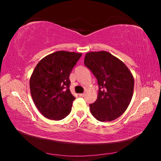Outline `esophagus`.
Listing matches in <instances>:
<instances>
[{
  "instance_id": "esophagus-1",
  "label": "esophagus",
  "mask_w": 161,
  "mask_h": 161,
  "mask_svg": "<svg viewBox=\"0 0 161 161\" xmlns=\"http://www.w3.org/2000/svg\"><path fill=\"white\" fill-rule=\"evenodd\" d=\"M84 95H85V94L83 93V94H79V96H80V97H84Z\"/></svg>"
}]
</instances>
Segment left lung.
Returning a JSON list of instances; mask_svg holds the SVG:
<instances>
[{
  "mask_svg": "<svg viewBox=\"0 0 161 161\" xmlns=\"http://www.w3.org/2000/svg\"><path fill=\"white\" fill-rule=\"evenodd\" d=\"M84 65L97 78V99L89 104L98 121H111L119 118L132 99L134 80L123 62L106 51L91 52L84 58Z\"/></svg>",
  "mask_w": 161,
  "mask_h": 161,
  "instance_id": "8db88e82",
  "label": "left lung"
}]
</instances>
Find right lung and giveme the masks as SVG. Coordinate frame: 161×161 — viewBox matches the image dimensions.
<instances>
[{"label": "right lung", "mask_w": 161, "mask_h": 161, "mask_svg": "<svg viewBox=\"0 0 161 161\" xmlns=\"http://www.w3.org/2000/svg\"><path fill=\"white\" fill-rule=\"evenodd\" d=\"M81 53L55 52L42 59L30 80L31 96L38 110L49 119L69 115L75 97L69 90V75Z\"/></svg>", "instance_id": "1"}]
</instances>
